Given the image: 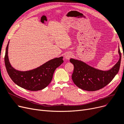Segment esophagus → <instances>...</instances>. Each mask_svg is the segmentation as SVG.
<instances>
[{"label": "esophagus", "mask_w": 124, "mask_h": 124, "mask_svg": "<svg viewBox=\"0 0 124 124\" xmlns=\"http://www.w3.org/2000/svg\"><path fill=\"white\" fill-rule=\"evenodd\" d=\"M71 54H70V53H67V54H65V58L66 59H70L71 57Z\"/></svg>", "instance_id": "esophagus-1"}]
</instances>
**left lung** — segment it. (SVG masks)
<instances>
[{
    "label": "left lung",
    "mask_w": 124,
    "mask_h": 124,
    "mask_svg": "<svg viewBox=\"0 0 124 124\" xmlns=\"http://www.w3.org/2000/svg\"><path fill=\"white\" fill-rule=\"evenodd\" d=\"M119 60L110 70L103 71L97 70L81 61L73 59L70 62L74 65L71 76L75 85L80 89L87 91H95L105 87L112 80L119 70L121 61V53L118 49Z\"/></svg>",
    "instance_id": "left-lung-1"
}]
</instances>
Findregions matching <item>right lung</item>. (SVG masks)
Returning a JSON list of instances; mask_svg holds the SVG:
<instances>
[{
	"label": "right lung",
	"instance_id": "1",
	"mask_svg": "<svg viewBox=\"0 0 124 124\" xmlns=\"http://www.w3.org/2000/svg\"><path fill=\"white\" fill-rule=\"evenodd\" d=\"M9 43L6 47L5 63L8 74L12 81L22 88L32 91L41 90L48 85L54 70L64 62L63 57L52 59L32 70L18 71L12 67L9 62L8 55Z\"/></svg>",
	"mask_w": 124,
	"mask_h": 124
}]
</instances>
